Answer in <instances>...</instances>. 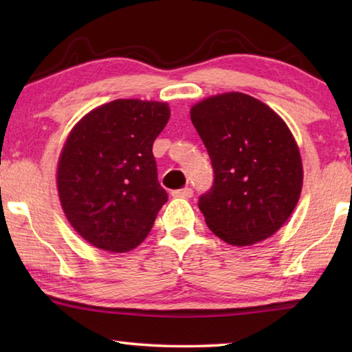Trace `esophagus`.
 <instances>
[{
    "label": "esophagus",
    "instance_id": "1",
    "mask_svg": "<svg viewBox=\"0 0 352 352\" xmlns=\"http://www.w3.org/2000/svg\"><path fill=\"white\" fill-rule=\"evenodd\" d=\"M192 194H194V190L188 186L172 190V195H174V197H180V199H190L192 197Z\"/></svg>",
    "mask_w": 352,
    "mask_h": 352
}]
</instances>
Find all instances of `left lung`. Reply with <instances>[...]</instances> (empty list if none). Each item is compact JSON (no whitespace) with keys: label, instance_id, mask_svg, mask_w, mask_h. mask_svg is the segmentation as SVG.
I'll use <instances>...</instances> for the list:
<instances>
[{"label":"left lung","instance_id":"1","mask_svg":"<svg viewBox=\"0 0 352 352\" xmlns=\"http://www.w3.org/2000/svg\"><path fill=\"white\" fill-rule=\"evenodd\" d=\"M211 158L214 183L199 208L214 234L245 247L275 234L302 186V164L289 127L270 107L243 93L211 96L190 109Z\"/></svg>","mask_w":352,"mask_h":352}]
</instances>
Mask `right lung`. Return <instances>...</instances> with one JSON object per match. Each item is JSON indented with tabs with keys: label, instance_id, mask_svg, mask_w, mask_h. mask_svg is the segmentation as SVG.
I'll use <instances>...</instances> for the list:
<instances>
[{
	"label": "right lung",
	"instance_id": "obj_1",
	"mask_svg": "<svg viewBox=\"0 0 352 352\" xmlns=\"http://www.w3.org/2000/svg\"><path fill=\"white\" fill-rule=\"evenodd\" d=\"M169 116L164 102L116 99L71 130L58 158V197L69 223L91 245L124 253L146 239L168 201L152 146Z\"/></svg>",
	"mask_w": 352,
	"mask_h": 352
}]
</instances>
